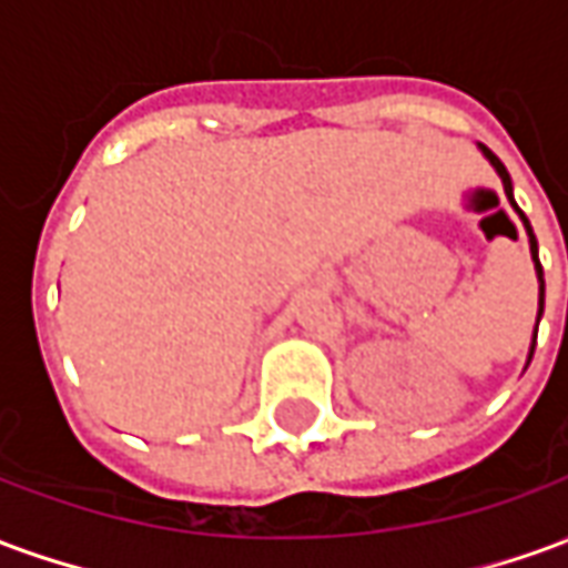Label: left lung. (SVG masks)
<instances>
[{
	"instance_id": "left-lung-1",
	"label": "left lung",
	"mask_w": 568,
	"mask_h": 568,
	"mask_svg": "<svg viewBox=\"0 0 568 568\" xmlns=\"http://www.w3.org/2000/svg\"><path fill=\"white\" fill-rule=\"evenodd\" d=\"M480 149V154L487 158L489 166L499 173L501 179V187H505V197H508V203L514 206V212L520 215V222H524L526 227V236H529V255H532V264H536V276H538V320H536V332H532V344H529V356H526V365L532 362V353H536V337H538V322H541V313H545V273H541V261H538V243H536V234H532V227H529V219H526L524 212H520V206L514 203V187H511V175H508V170H505V163L493 154V151L487 149V145H477Z\"/></svg>"
}]
</instances>
